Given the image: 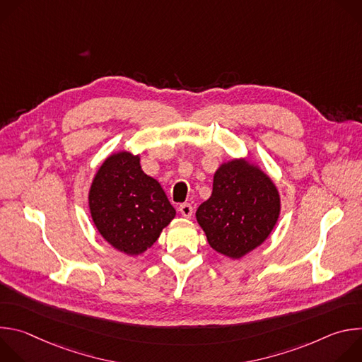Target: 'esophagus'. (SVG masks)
Wrapping results in <instances>:
<instances>
[{"label":"esophagus","mask_w":362,"mask_h":362,"mask_svg":"<svg viewBox=\"0 0 362 362\" xmlns=\"http://www.w3.org/2000/svg\"><path fill=\"white\" fill-rule=\"evenodd\" d=\"M179 212H180V215H182L183 218H192V215H193L192 204H190V203H183V204H180V206H179Z\"/></svg>","instance_id":"esophagus-1"}]
</instances>
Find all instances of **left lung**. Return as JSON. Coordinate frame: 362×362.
Masks as SVG:
<instances>
[{"instance_id":"1","label":"left lung","mask_w":362,"mask_h":362,"mask_svg":"<svg viewBox=\"0 0 362 362\" xmlns=\"http://www.w3.org/2000/svg\"><path fill=\"white\" fill-rule=\"evenodd\" d=\"M279 214L281 197L271 177L246 159H233L215 172L212 194L196 219L216 252L240 259L267 240Z\"/></svg>"}]
</instances>
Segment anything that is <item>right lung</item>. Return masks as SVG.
<instances>
[{
	"mask_svg": "<svg viewBox=\"0 0 362 362\" xmlns=\"http://www.w3.org/2000/svg\"><path fill=\"white\" fill-rule=\"evenodd\" d=\"M88 208L100 235L130 256L147 250L176 216L160 183L147 176L140 156L129 151L110 154L98 168Z\"/></svg>",
	"mask_w": 362,
	"mask_h": 362,
	"instance_id": "obj_1",
	"label": "right lung"
}]
</instances>
